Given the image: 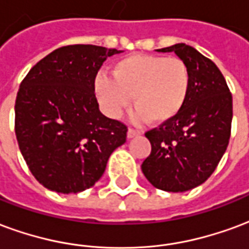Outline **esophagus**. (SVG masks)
I'll list each match as a JSON object with an SVG mask.
<instances>
[{
  "instance_id": "1",
  "label": "esophagus",
  "mask_w": 249,
  "mask_h": 249,
  "mask_svg": "<svg viewBox=\"0 0 249 249\" xmlns=\"http://www.w3.org/2000/svg\"><path fill=\"white\" fill-rule=\"evenodd\" d=\"M139 134H141L139 130L130 127V128H128V131H127V138H134V137H137V135H139Z\"/></svg>"
}]
</instances>
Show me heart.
<instances>
[{
	"instance_id": "heart-1",
	"label": "heart",
	"mask_w": 249,
	"mask_h": 249,
	"mask_svg": "<svg viewBox=\"0 0 249 249\" xmlns=\"http://www.w3.org/2000/svg\"><path fill=\"white\" fill-rule=\"evenodd\" d=\"M191 86L190 67L183 59L155 54H131L112 67V78L99 74L95 92L103 110L118 118L134 105V119L164 123L186 105Z\"/></svg>"
}]
</instances>
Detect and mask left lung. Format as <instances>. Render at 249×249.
<instances>
[{"label":"left lung","instance_id":"8db88e82","mask_svg":"<svg viewBox=\"0 0 249 249\" xmlns=\"http://www.w3.org/2000/svg\"><path fill=\"white\" fill-rule=\"evenodd\" d=\"M158 52H174L188 65L191 86L182 111L144 134L151 154L142 171L159 190L184 192L206 182L226 152L232 94L216 65L191 46L177 43Z\"/></svg>","mask_w":249,"mask_h":249}]
</instances>
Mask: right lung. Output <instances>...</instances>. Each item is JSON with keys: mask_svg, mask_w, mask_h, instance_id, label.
I'll return each instance as SVG.
<instances>
[{"mask_svg": "<svg viewBox=\"0 0 249 249\" xmlns=\"http://www.w3.org/2000/svg\"><path fill=\"white\" fill-rule=\"evenodd\" d=\"M117 49L67 45L30 69L16 98L14 130L33 177L59 194L98 182L127 126L99 111L95 77Z\"/></svg>", "mask_w": 249, "mask_h": 249, "instance_id": "add662e5", "label": "right lung"}]
</instances>
